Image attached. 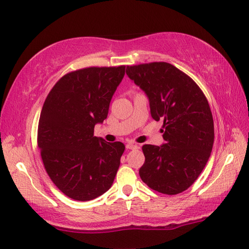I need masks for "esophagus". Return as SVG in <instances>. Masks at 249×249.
<instances>
[{
	"mask_svg": "<svg viewBox=\"0 0 249 249\" xmlns=\"http://www.w3.org/2000/svg\"><path fill=\"white\" fill-rule=\"evenodd\" d=\"M137 147H138V145L133 143V142H129V143L126 144V149L127 150H135V149H137Z\"/></svg>",
	"mask_w": 249,
	"mask_h": 249,
	"instance_id": "obj_1",
	"label": "esophagus"
}]
</instances>
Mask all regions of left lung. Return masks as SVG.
I'll list each match as a JSON object with an SVG mask.
<instances>
[{"instance_id":"1","label":"left lung","mask_w":249,"mask_h":249,"mask_svg":"<svg viewBox=\"0 0 249 249\" xmlns=\"http://www.w3.org/2000/svg\"><path fill=\"white\" fill-rule=\"evenodd\" d=\"M126 73L146 94L152 118L163 121L165 143L142 146L140 178L158 193H182L198 178L212 152L214 122L208 99L192 78L166 62L127 66Z\"/></svg>"}]
</instances>
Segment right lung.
<instances>
[{
    "label": "right lung",
    "instance_id": "obj_1",
    "mask_svg": "<svg viewBox=\"0 0 249 249\" xmlns=\"http://www.w3.org/2000/svg\"><path fill=\"white\" fill-rule=\"evenodd\" d=\"M125 66L88 67L63 76L40 112L37 143L51 181L73 200L89 201L112 185L125 145L94 137Z\"/></svg>",
    "mask_w": 249,
    "mask_h": 249
}]
</instances>
